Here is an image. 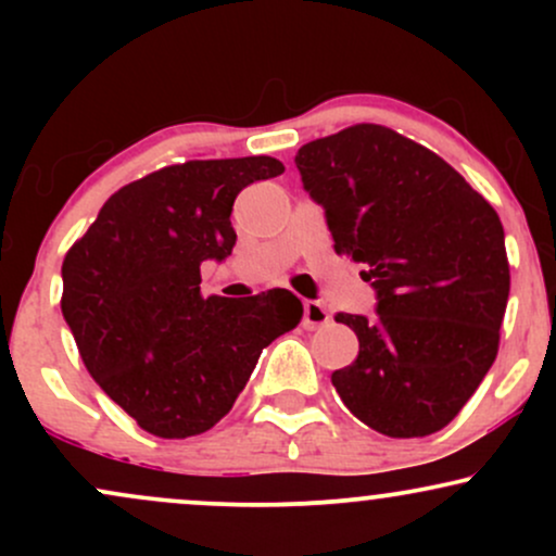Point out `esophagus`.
I'll use <instances>...</instances> for the list:
<instances>
[{
    "instance_id": "1",
    "label": "esophagus",
    "mask_w": 556,
    "mask_h": 556,
    "mask_svg": "<svg viewBox=\"0 0 556 556\" xmlns=\"http://www.w3.org/2000/svg\"><path fill=\"white\" fill-rule=\"evenodd\" d=\"M329 311L324 308L316 300H303V327L305 329H318L324 324H329Z\"/></svg>"
}]
</instances>
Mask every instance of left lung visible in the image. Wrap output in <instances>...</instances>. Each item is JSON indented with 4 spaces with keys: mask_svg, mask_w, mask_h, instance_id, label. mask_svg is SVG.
<instances>
[{
    "mask_svg": "<svg viewBox=\"0 0 556 556\" xmlns=\"http://www.w3.org/2000/svg\"><path fill=\"white\" fill-rule=\"evenodd\" d=\"M337 256L366 266L374 318L337 314L358 358L331 374L355 418L392 439L444 429L500 350L509 261L494 206L392 127L361 123L298 151Z\"/></svg>",
    "mask_w": 556,
    "mask_h": 556,
    "instance_id": "1",
    "label": "left lung"
}]
</instances>
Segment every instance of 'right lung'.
<instances>
[{"label":"right lung","mask_w":556,"mask_h":556,"mask_svg":"<svg viewBox=\"0 0 556 556\" xmlns=\"http://www.w3.org/2000/svg\"><path fill=\"white\" fill-rule=\"evenodd\" d=\"M285 172L271 156L193 159L125 185L62 264V316L96 384L143 431L188 439L238 400L261 350L295 329L290 290L203 298L201 264L232 253L235 198Z\"/></svg>","instance_id":"1"}]
</instances>
